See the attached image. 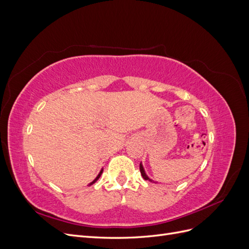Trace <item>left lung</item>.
I'll use <instances>...</instances> for the list:
<instances>
[{
	"mask_svg": "<svg viewBox=\"0 0 249 249\" xmlns=\"http://www.w3.org/2000/svg\"><path fill=\"white\" fill-rule=\"evenodd\" d=\"M140 172H141V176L143 177V178H144V179H148L149 182H154V180H153L152 178H149L148 176L146 175V172H145V170H144V167H143V165H142V162L140 163Z\"/></svg>",
	"mask_w": 249,
	"mask_h": 249,
	"instance_id": "1",
	"label": "left lung"
}]
</instances>
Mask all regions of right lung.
Here are the masks:
<instances>
[{"instance_id": "1", "label": "right lung", "mask_w": 249, "mask_h": 249, "mask_svg": "<svg viewBox=\"0 0 249 249\" xmlns=\"http://www.w3.org/2000/svg\"><path fill=\"white\" fill-rule=\"evenodd\" d=\"M103 170H104V169L102 168V169H101V171H100V173H99V175H97V177H96V178H94V179L92 180V182H91V183H89V184H88V186H91V185H93V184H94V183L96 182V180L100 178V177L102 176V173H103Z\"/></svg>"}]
</instances>
